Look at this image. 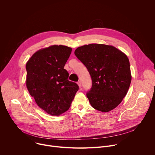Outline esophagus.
<instances>
[{
    "instance_id": "34e87169",
    "label": "esophagus",
    "mask_w": 155,
    "mask_h": 155,
    "mask_svg": "<svg viewBox=\"0 0 155 155\" xmlns=\"http://www.w3.org/2000/svg\"><path fill=\"white\" fill-rule=\"evenodd\" d=\"M77 84H78V86H79L80 87H81V81H78V82H77Z\"/></svg>"
}]
</instances>
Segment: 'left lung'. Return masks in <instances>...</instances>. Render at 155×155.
I'll use <instances>...</instances> for the list:
<instances>
[{
	"label": "left lung",
	"instance_id": "1",
	"mask_svg": "<svg viewBox=\"0 0 155 155\" xmlns=\"http://www.w3.org/2000/svg\"><path fill=\"white\" fill-rule=\"evenodd\" d=\"M74 53L91 77L92 86L86 93L91 106L102 112L117 107L131 81L127 56L113 46L97 43L80 47Z\"/></svg>",
	"mask_w": 155,
	"mask_h": 155
}]
</instances>
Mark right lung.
Here are the masks:
<instances>
[{
  "instance_id": "obj_1",
  "label": "right lung",
  "mask_w": 155,
  "mask_h": 155,
  "mask_svg": "<svg viewBox=\"0 0 155 155\" xmlns=\"http://www.w3.org/2000/svg\"><path fill=\"white\" fill-rule=\"evenodd\" d=\"M72 48L53 45L35 52L26 63V86L37 104L51 115L69 110L79 89L69 80L64 65Z\"/></svg>"
}]
</instances>
